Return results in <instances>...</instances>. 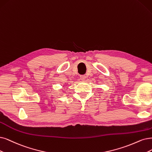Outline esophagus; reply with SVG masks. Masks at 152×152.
I'll use <instances>...</instances> for the list:
<instances>
[{"mask_svg":"<svg viewBox=\"0 0 152 152\" xmlns=\"http://www.w3.org/2000/svg\"><path fill=\"white\" fill-rule=\"evenodd\" d=\"M86 76L85 75H81L80 76V79H81V80H82V81H85V80H86Z\"/></svg>","mask_w":152,"mask_h":152,"instance_id":"1","label":"esophagus"}]
</instances>
